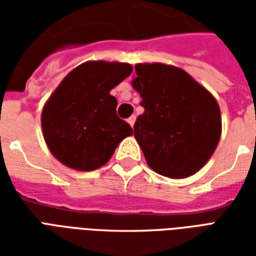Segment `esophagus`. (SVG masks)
Instances as JSON below:
<instances>
[{"label": "esophagus", "instance_id": "obj_1", "mask_svg": "<svg viewBox=\"0 0 256 256\" xmlns=\"http://www.w3.org/2000/svg\"><path fill=\"white\" fill-rule=\"evenodd\" d=\"M128 124H130V126H132V128H133V126H134V123H136V116H134V115H133V116H130V118H128Z\"/></svg>", "mask_w": 256, "mask_h": 256}]
</instances>
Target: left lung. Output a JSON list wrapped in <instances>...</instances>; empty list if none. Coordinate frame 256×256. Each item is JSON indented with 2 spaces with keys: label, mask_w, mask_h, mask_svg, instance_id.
Instances as JSON below:
<instances>
[{
  "label": "left lung",
  "mask_w": 256,
  "mask_h": 256,
  "mask_svg": "<svg viewBox=\"0 0 256 256\" xmlns=\"http://www.w3.org/2000/svg\"><path fill=\"white\" fill-rule=\"evenodd\" d=\"M132 80L144 114L134 137L148 166L168 178H186L210 160L222 133L215 97L186 71L163 63L136 64Z\"/></svg>",
  "instance_id": "1"
}]
</instances>
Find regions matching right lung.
Segmentation results:
<instances>
[{
    "mask_svg": "<svg viewBox=\"0 0 256 256\" xmlns=\"http://www.w3.org/2000/svg\"><path fill=\"white\" fill-rule=\"evenodd\" d=\"M132 71L128 63L86 62L68 72L48 98L42 134L50 154L64 166L97 170L133 134L130 124L116 116L118 101L110 94Z\"/></svg>",
    "mask_w": 256,
    "mask_h": 256,
    "instance_id": "1",
    "label": "right lung"
}]
</instances>
